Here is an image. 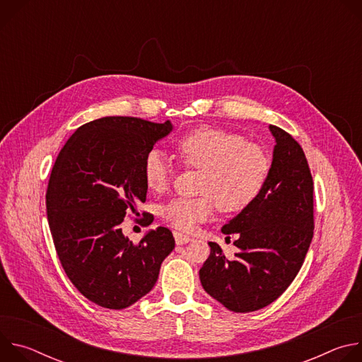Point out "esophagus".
I'll return each instance as SVG.
<instances>
[{"mask_svg": "<svg viewBox=\"0 0 362 362\" xmlns=\"http://www.w3.org/2000/svg\"><path fill=\"white\" fill-rule=\"evenodd\" d=\"M173 236H175V240H176L177 245H185V243H189V242L192 240L190 236L183 235V233H180V232H173Z\"/></svg>", "mask_w": 362, "mask_h": 362, "instance_id": "esophagus-1", "label": "esophagus"}]
</instances>
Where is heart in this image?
Listing matches in <instances>:
<instances>
[{
    "mask_svg": "<svg viewBox=\"0 0 362 362\" xmlns=\"http://www.w3.org/2000/svg\"><path fill=\"white\" fill-rule=\"evenodd\" d=\"M176 151L185 165L203 170L199 197H175L162 209L163 219L185 232L209 221L216 206L222 212L247 208L271 172V159L261 146L222 129L199 127L176 141ZM143 173L151 190L163 192L173 169L165 154L153 148L146 154Z\"/></svg>",
    "mask_w": 362,
    "mask_h": 362,
    "instance_id": "b5f03b06",
    "label": "heart"
}]
</instances>
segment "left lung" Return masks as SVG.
<instances>
[{"instance_id":"1","label":"left lung","mask_w":362,"mask_h":362,"mask_svg":"<svg viewBox=\"0 0 362 362\" xmlns=\"http://www.w3.org/2000/svg\"><path fill=\"white\" fill-rule=\"evenodd\" d=\"M275 137L268 180L247 208L222 232L238 235L239 252L229 261L209 242L199 271L203 289L229 311L252 313L278 299L298 275L314 236V182L305 153L285 130Z\"/></svg>"}]
</instances>
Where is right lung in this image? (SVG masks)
Wrapping results in <instances>:
<instances>
[{
  "label": "right lung",
  "instance_id": "add662e5",
  "mask_svg": "<svg viewBox=\"0 0 362 362\" xmlns=\"http://www.w3.org/2000/svg\"><path fill=\"white\" fill-rule=\"evenodd\" d=\"M172 130L169 120L97 119L74 132L51 170L45 204L59 259L78 292L103 308L124 309L148 293L175 249L168 228L134 245L120 226L146 200V154Z\"/></svg>",
  "mask_w": 362,
  "mask_h": 362
}]
</instances>
